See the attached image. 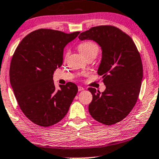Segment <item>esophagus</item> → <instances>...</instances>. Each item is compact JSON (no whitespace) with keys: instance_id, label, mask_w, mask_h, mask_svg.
<instances>
[{"instance_id":"1","label":"esophagus","mask_w":159,"mask_h":159,"mask_svg":"<svg viewBox=\"0 0 159 159\" xmlns=\"http://www.w3.org/2000/svg\"><path fill=\"white\" fill-rule=\"evenodd\" d=\"M78 91H79V92H81V91H82V90H84V87H81V86H78Z\"/></svg>"}]
</instances>
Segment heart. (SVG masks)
Wrapping results in <instances>:
<instances>
[{
    "instance_id": "b5f03b06",
    "label": "heart",
    "mask_w": 159,
    "mask_h": 159,
    "mask_svg": "<svg viewBox=\"0 0 159 159\" xmlns=\"http://www.w3.org/2000/svg\"><path fill=\"white\" fill-rule=\"evenodd\" d=\"M78 50L82 56L86 57L93 55L96 57L97 55L98 51H99V47L98 44L91 40H87V41H84L78 45Z\"/></svg>"
}]
</instances>
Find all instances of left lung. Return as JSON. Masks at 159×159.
<instances>
[{
    "instance_id": "8db88e82",
    "label": "left lung",
    "mask_w": 159,
    "mask_h": 159,
    "mask_svg": "<svg viewBox=\"0 0 159 159\" xmlns=\"http://www.w3.org/2000/svg\"><path fill=\"white\" fill-rule=\"evenodd\" d=\"M78 38L94 40L102 50L98 74L102 75L106 89L101 93L89 87L93 95L89 112L106 125L119 123L132 111L139 96L143 78L140 53L130 36L111 25L93 27Z\"/></svg>"
}]
</instances>
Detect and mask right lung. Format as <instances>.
Instances as JSON below:
<instances>
[{
    "label": "right lung",
    "instance_id": "right-lung-1",
    "mask_svg": "<svg viewBox=\"0 0 159 159\" xmlns=\"http://www.w3.org/2000/svg\"><path fill=\"white\" fill-rule=\"evenodd\" d=\"M79 34L39 29L27 34L14 52L11 86L21 111L36 125L48 127L61 121L77 94L72 82L56 90L53 75L63 63V48Z\"/></svg>",
    "mask_w": 159,
    "mask_h": 159
}]
</instances>
